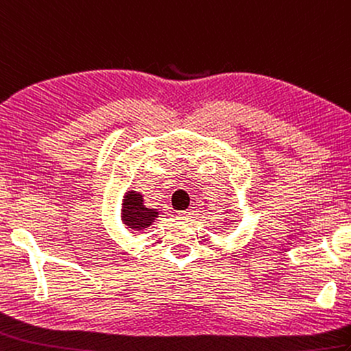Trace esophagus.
Wrapping results in <instances>:
<instances>
[{"label": "esophagus", "instance_id": "34e87169", "mask_svg": "<svg viewBox=\"0 0 351 351\" xmlns=\"http://www.w3.org/2000/svg\"><path fill=\"white\" fill-rule=\"evenodd\" d=\"M176 218L181 219V221H186V219L191 218V213L190 210H179V213L176 214Z\"/></svg>", "mask_w": 351, "mask_h": 351}]
</instances>
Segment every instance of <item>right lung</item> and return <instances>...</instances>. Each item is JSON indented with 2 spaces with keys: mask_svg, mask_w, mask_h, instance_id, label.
Here are the masks:
<instances>
[{
  "mask_svg": "<svg viewBox=\"0 0 351 351\" xmlns=\"http://www.w3.org/2000/svg\"><path fill=\"white\" fill-rule=\"evenodd\" d=\"M158 217L157 209L145 206L143 195L137 191H127L122 199L121 219L130 230H143Z\"/></svg>",
  "mask_w": 351,
  "mask_h": 351,
  "instance_id": "obj_1",
  "label": "right lung"
}]
</instances>
